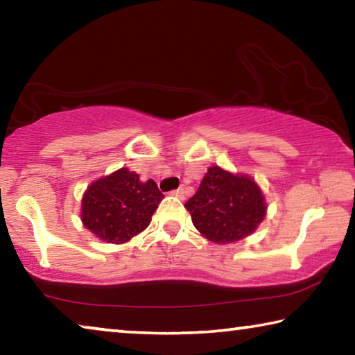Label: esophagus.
Instances as JSON below:
<instances>
[{"mask_svg":"<svg viewBox=\"0 0 355 355\" xmlns=\"http://www.w3.org/2000/svg\"><path fill=\"white\" fill-rule=\"evenodd\" d=\"M172 196L183 197V196H184V189H183V188H178V189H175V191H172Z\"/></svg>","mask_w":355,"mask_h":355,"instance_id":"obj_1","label":"esophagus"}]
</instances>
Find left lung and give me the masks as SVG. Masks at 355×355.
Listing matches in <instances>:
<instances>
[{
  "label": "left lung",
  "mask_w": 355,
  "mask_h": 355,
  "mask_svg": "<svg viewBox=\"0 0 355 355\" xmlns=\"http://www.w3.org/2000/svg\"><path fill=\"white\" fill-rule=\"evenodd\" d=\"M184 208L200 235L216 244L248 238L268 211L264 194L254 178L219 166L208 167L199 189Z\"/></svg>",
  "instance_id": "obj_1"
}]
</instances>
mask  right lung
<instances>
[{
  "instance_id": "1",
  "label": "right lung",
  "mask_w": 355,
  "mask_h": 355,
  "mask_svg": "<svg viewBox=\"0 0 355 355\" xmlns=\"http://www.w3.org/2000/svg\"><path fill=\"white\" fill-rule=\"evenodd\" d=\"M163 197L153 180L144 183L136 172L122 167L87 186L81 222L101 241L125 244L150 225Z\"/></svg>"
}]
</instances>
